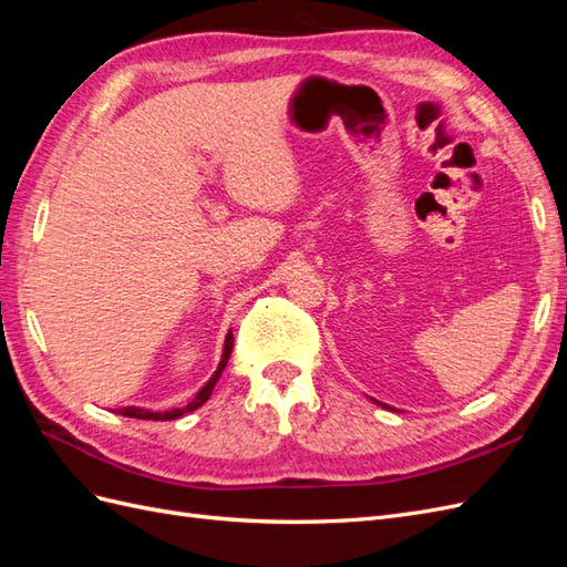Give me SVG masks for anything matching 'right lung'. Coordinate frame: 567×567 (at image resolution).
Returning a JSON list of instances; mask_svg holds the SVG:
<instances>
[{
    "label": "right lung",
    "mask_w": 567,
    "mask_h": 567,
    "mask_svg": "<svg viewBox=\"0 0 567 567\" xmlns=\"http://www.w3.org/2000/svg\"><path fill=\"white\" fill-rule=\"evenodd\" d=\"M231 350H234V333L229 331V333H227V340H225V352H221L219 367H217V371L213 373V379L198 390L196 398H194L192 402H188L184 409H173V411H148V409H140V406H125V409H120V414H123V416H130V419H144V421H173V419H179V416L188 414V411H196L198 406H203L205 402H208V398L213 394L215 383L219 381L221 371H225V367H227V362H229V354H231Z\"/></svg>",
    "instance_id": "add662e5"
}]
</instances>
